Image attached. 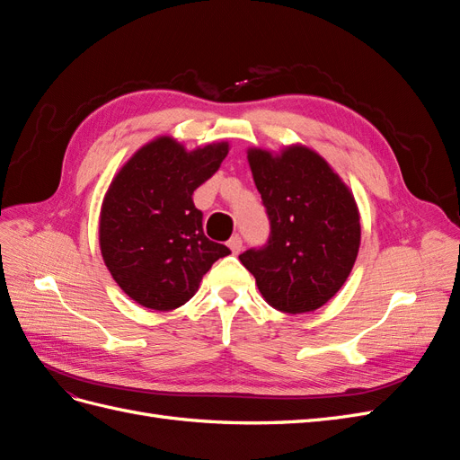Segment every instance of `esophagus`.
I'll return each mask as SVG.
<instances>
[{
	"mask_svg": "<svg viewBox=\"0 0 460 460\" xmlns=\"http://www.w3.org/2000/svg\"><path fill=\"white\" fill-rule=\"evenodd\" d=\"M228 247L232 249L234 255H238L242 252V247H243V242H242L240 235H232V238L228 240Z\"/></svg>",
	"mask_w": 460,
	"mask_h": 460,
	"instance_id": "1",
	"label": "esophagus"
}]
</instances>
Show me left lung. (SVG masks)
Listing matches in <instances>:
<instances>
[{
	"label": "left lung",
	"instance_id": "1",
	"mask_svg": "<svg viewBox=\"0 0 460 460\" xmlns=\"http://www.w3.org/2000/svg\"><path fill=\"white\" fill-rule=\"evenodd\" d=\"M247 161L270 235L240 261L270 307L289 314L316 311L338 294L358 253L353 193L309 147L291 146L280 155L255 147Z\"/></svg>",
	"mask_w": 460,
	"mask_h": 460
}]
</instances>
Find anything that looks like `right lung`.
Here are the masks:
<instances>
[{"label":"right lung","instance_id":"obj_1","mask_svg":"<svg viewBox=\"0 0 460 460\" xmlns=\"http://www.w3.org/2000/svg\"><path fill=\"white\" fill-rule=\"evenodd\" d=\"M228 155V144L186 151L157 137L122 166L102 207L100 245L111 276L142 307L171 311L190 301L203 274L230 249L203 234L193 191Z\"/></svg>","mask_w":460,"mask_h":460}]
</instances>
